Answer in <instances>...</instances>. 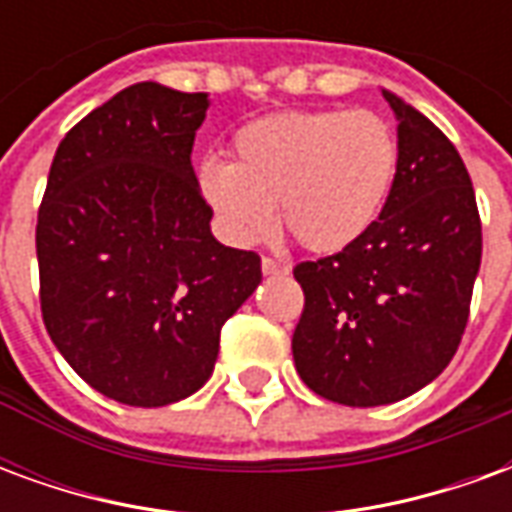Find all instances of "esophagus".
Segmentation results:
<instances>
[{
	"mask_svg": "<svg viewBox=\"0 0 512 512\" xmlns=\"http://www.w3.org/2000/svg\"><path fill=\"white\" fill-rule=\"evenodd\" d=\"M260 268H263V274H268V277H279V274H288V266L277 263L274 257H263V260H260Z\"/></svg>",
	"mask_w": 512,
	"mask_h": 512,
	"instance_id": "obj_1",
	"label": "esophagus"
}]
</instances>
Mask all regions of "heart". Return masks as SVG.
I'll return each mask as SVG.
<instances>
[{
    "instance_id": "b5f03b06",
    "label": "heart",
    "mask_w": 512,
    "mask_h": 512,
    "mask_svg": "<svg viewBox=\"0 0 512 512\" xmlns=\"http://www.w3.org/2000/svg\"><path fill=\"white\" fill-rule=\"evenodd\" d=\"M397 139L367 109H301L260 117L233 136V164L202 161L197 186L233 244L274 227L307 252L334 255L376 224L397 175Z\"/></svg>"
}]
</instances>
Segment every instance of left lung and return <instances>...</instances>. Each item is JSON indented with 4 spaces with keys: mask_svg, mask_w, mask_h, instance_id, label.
I'll use <instances>...</instances> for the list:
<instances>
[{
    "mask_svg": "<svg viewBox=\"0 0 512 512\" xmlns=\"http://www.w3.org/2000/svg\"><path fill=\"white\" fill-rule=\"evenodd\" d=\"M397 175L381 216L356 244L293 268L304 312L293 362L315 395L384 406L430 384L461 345L483 227L472 178L447 136L386 93Z\"/></svg>",
    "mask_w": 512,
    "mask_h": 512,
    "instance_id": "8db88e82",
    "label": "left lung"
}]
</instances>
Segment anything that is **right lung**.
I'll list each match as a JSON object with an SVG mask.
<instances>
[{
	"label": "right lung",
	"mask_w": 512,
	"mask_h": 512,
	"mask_svg": "<svg viewBox=\"0 0 512 512\" xmlns=\"http://www.w3.org/2000/svg\"><path fill=\"white\" fill-rule=\"evenodd\" d=\"M208 93L139 82L65 134L38 211L40 312L65 362L117 403L156 408L213 373L224 321L260 285L219 244L191 167Z\"/></svg>",
	"instance_id": "right-lung-1"
}]
</instances>
